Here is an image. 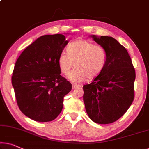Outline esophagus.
Here are the masks:
<instances>
[{"instance_id": "esophagus-1", "label": "esophagus", "mask_w": 149, "mask_h": 149, "mask_svg": "<svg viewBox=\"0 0 149 149\" xmlns=\"http://www.w3.org/2000/svg\"><path fill=\"white\" fill-rule=\"evenodd\" d=\"M72 88H74V89H75V88H79V87H80V86L79 84H74V83H73L72 84Z\"/></svg>"}]
</instances>
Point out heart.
I'll return each mask as SVG.
<instances>
[{
    "instance_id": "heart-1",
    "label": "heart",
    "mask_w": 149,
    "mask_h": 149,
    "mask_svg": "<svg viewBox=\"0 0 149 149\" xmlns=\"http://www.w3.org/2000/svg\"><path fill=\"white\" fill-rule=\"evenodd\" d=\"M107 60V52L100 45L91 41L80 39L68 45L67 52L59 54L58 67L63 74L67 75L71 68L68 79L74 82H81L86 78L93 79L98 76L104 69Z\"/></svg>"
}]
</instances>
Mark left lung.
I'll return each instance as SVG.
<instances>
[{"label": "left lung", "mask_w": 149, "mask_h": 149, "mask_svg": "<svg viewBox=\"0 0 149 149\" xmlns=\"http://www.w3.org/2000/svg\"><path fill=\"white\" fill-rule=\"evenodd\" d=\"M91 36L104 47L107 60L101 73L83 86L84 103L93 122L109 124L120 118L132 103L135 70L127 51L116 39L108 36Z\"/></svg>", "instance_id": "1"}]
</instances>
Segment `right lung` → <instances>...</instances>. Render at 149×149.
Wrapping results in <instances>:
<instances>
[{
	"label": "right lung",
	"mask_w": 149,
	"mask_h": 149,
	"mask_svg": "<svg viewBox=\"0 0 149 149\" xmlns=\"http://www.w3.org/2000/svg\"><path fill=\"white\" fill-rule=\"evenodd\" d=\"M61 34L43 35L25 49L16 62L12 84L22 113L38 122L58 116L72 84L61 75L58 59L68 44Z\"/></svg>",
	"instance_id": "obj_1"
}]
</instances>
